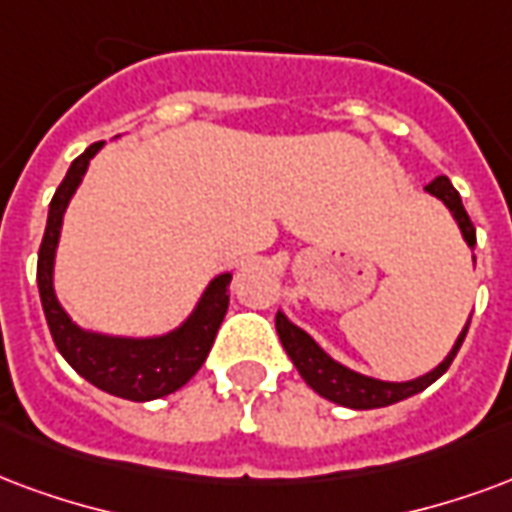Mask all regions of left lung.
I'll list each match as a JSON object with an SVG mask.
<instances>
[{
	"instance_id": "obj_1",
	"label": "left lung",
	"mask_w": 512,
	"mask_h": 512,
	"mask_svg": "<svg viewBox=\"0 0 512 512\" xmlns=\"http://www.w3.org/2000/svg\"><path fill=\"white\" fill-rule=\"evenodd\" d=\"M426 192H431L434 198H439L450 208V214L456 217L458 227H461V233H464V241L475 249V225H472L467 208L461 203V195H458L456 187L450 184L448 176H437L431 184H426ZM467 328L461 331L456 347L450 350L448 358L439 363L434 372L423 374V377H418V380L412 382H382L372 380V377H363V374L352 372V369H347L342 363H336L333 358H328V355L314 344V339L309 333H304L298 325L290 323L282 312L276 314V331H279L282 347H285L287 355L293 358L295 369L301 372L306 385L314 388L323 399L333 401V404H342V407H350V410H377V407H388V404H396V401L410 399L415 393L426 391L431 382L439 380V377L450 369L456 352L461 350V344H464Z\"/></svg>"
}]
</instances>
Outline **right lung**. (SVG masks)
Segmentation results:
<instances>
[{"mask_svg": "<svg viewBox=\"0 0 512 512\" xmlns=\"http://www.w3.org/2000/svg\"><path fill=\"white\" fill-rule=\"evenodd\" d=\"M100 143H92L81 157L67 170V176L56 189L51 208H48V225H45L43 244L37 255V287L43 301L45 320L54 336L56 350L62 352L64 361L75 372L97 385L100 391L113 393L119 399L151 401L179 391L187 385L203 361H206L211 344L227 312V285L230 274L217 276L208 285L206 295L200 298L198 309L181 325L179 331L160 336V339H113L100 333H86L64 314L54 295V252L59 241L64 208L73 198L75 187L81 184L89 160L100 151Z\"/></svg>", "mask_w": 512, "mask_h": 512, "instance_id": "1", "label": "right lung"}]
</instances>
